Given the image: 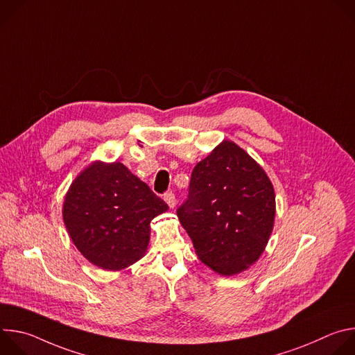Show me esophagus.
<instances>
[{
    "label": "esophagus",
    "mask_w": 355,
    "mask_h": 355,
    "mask_svg": "<svg viewBox=\"0 0 355 355\" xmlns=\"http://www.w3.org/2000/svg\"><path fill=\"white\" fill-rule=\"evenodd\" d=\"M164 200L167 202V205L170 207V208H174L175 207V195L173 193V192H167V193H164Z\"/></svg>",
    "instance_id": "1"
}]
</instances>
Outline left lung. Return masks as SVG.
Segmentation results:
<instances>
[{
  "label": "left lung",
  "instance_id": "1",
  "mask_svg": "<svg viewBox=\"0 0 355 355\" xmlns=\"http://www.w3.org/2000/svg\"><path fill=\"white\" fill-rule=\"evenodd\" d=\"M177 215L198 259L220 275H234L254 264L268 243L274 187L260 164L225 140L195 166Z\"/></svg>",
  "mask_w": 355,
  "mask_h": 355
}]
</instances>
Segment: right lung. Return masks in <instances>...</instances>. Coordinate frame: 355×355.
<instances>
[{
  "label": "right lung",
  "mask_w": 355,
  "mask_h": 355,
  "mask_svg": "<svg viewBox=\"0 0 355 355\" xmlns=\"http://www.w3.org/2000/svg\"><path fill=\"white\" fill-rule=\"evenodd\" d=\"M167 209L166 202L122 163L95 162L70 185L63 220L89 263L119 271L146 254L150 222Z\"/></svg>",
  "instance_id": "right-lung-1"
}]
</instances>
